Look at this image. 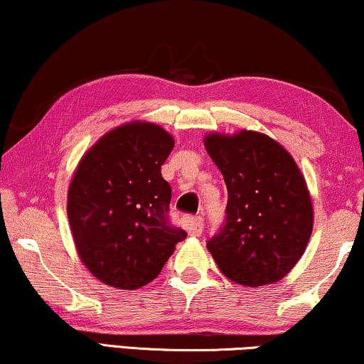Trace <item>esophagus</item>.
I'll list each match as a JSON object with an SVG mask.
<instances>
[{"label": "esophagus", "mask_w": 364, "mask_h": 364, "mask_svg": "<svg viewBox=\"0 0 364 364\" xmlns=\"http://www.w3.org/2000/svg\"><path fill=\"white\" fill-rule=\"evenodd\" d=\"M187 232L193 237H198L203 230V218L202 217H186Z\"/></svg>", "instance_id": "1"}]
</instances>
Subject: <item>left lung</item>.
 <instances>
[{"instance_id": "left-lung-1", "label": "left lung", "mask_w": 364, "mask_h": 364, "mask_svg": "<svg viewBox=\"0 0 364 364\" xmlns=\"http://www.w3.org/2000/svg\"><path fill=\"white\" fill-rule=\"evenodd\" d=\"M205 149L220 168L225 222L207 240L220 272L245 287L282 280L305 252L313 228L311 198L290 154L265 134H210Z\"/></svg>"}]
</instances>
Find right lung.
Masks as SVG:
<instances>
[{
  "label": "right lung",
  "instance_id": "1",
  "mask_svg": "<svg viewBox=\"0 0 364 364\" xmlns=\"http://www.w3.org/2000/svg\"><path fill=\"white\" fill-rule=\"evenodd\" d=\"M173 149L162 127L114 129L81 159L68 193L77 253L97 280L121 290L152 282L187 233L168 223L172 188L161 167Z\"/></svg>",
  "mask_w": 364,
  "mask_h": 364
}]
</instances>
